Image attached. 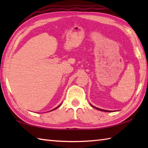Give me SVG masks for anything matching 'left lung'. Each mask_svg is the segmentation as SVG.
Listing matches in <instances>:
<instances>
[{
    "label": "left lung",
    "instance_id": "left-lung-1",
    "mask_svg": "<svg viewBox=\"0 0 148 148\" xmlns=\"http://www.w3.org/2000/svg\"><path fill=\"white\" fill-rule=\"evenodd\" d=\"M93 108H95L96 109H98V110H100V111H104V112H110L109 111H106V110H103V109H99V108H96V107H94V106H92Z\"/></svg>",
    "mask_w": 148,
    "mask_h": 148
}]
</instances>
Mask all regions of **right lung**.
<instances>
[{
  "label": "right lung",
  "mask_w": 148,
  "mask_h": 148,
  "mask_svg": "<svg viewBox=\"0 0 148 148\" xmlns=\"http://www.w3.org/2000/svg\"><path fill=\"white\" fill-rule=\"evenodd\" d=\"M60 106H61V105H60L59 106H58V107H57V108H56L55 109H53V110H55V109H57V108H59V107H60ZM53 110H52V111H53Z\"/></svg>",
  "instance_id": "right-lung-1"
}]
</instances>
